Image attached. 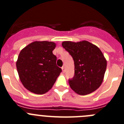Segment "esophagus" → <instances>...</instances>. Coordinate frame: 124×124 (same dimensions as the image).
Instances as JSON below:
<instances>
[{
	"mask_svg": "<svg viewBox=\"0 0 124 124\" xmlns=\"http://www.w3.org/2000/svg\"><path fill=\"white\" fill-rule=\"evenodd\" d=\"M62 71H63V73L65 72V67L64 66H63L62 67Z\"/></svg>",
	"mask_w": 124,
	"mask_h": 124,
	"instance_id": "34e87169",
	"label": "esophagus"
}]
</instances>
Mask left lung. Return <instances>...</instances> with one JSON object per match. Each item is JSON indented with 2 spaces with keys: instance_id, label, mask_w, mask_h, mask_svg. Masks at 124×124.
I'll list each match as a JSON object with an SVG mask.
<instances>
[{
  "instance_id": "8db88e82",
  "label": "left lung",
  "mask_w": 124,
  "mask_h": 124,
  "mask_svg": "<svg viewBox=\"0 0 124 124\" xmlns=\"http://www.w3.org/2000/svg\"><path fill=\"white\" fill-rule=\"evenodd\" d=\"M62 45L74 61L75 75L69 79L70 87L81 95L97 90L102 83L107 65L100 49L87 41H63Z\"/></svg>"
}]
</instances>
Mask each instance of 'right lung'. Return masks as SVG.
<instances>
[{
    "mask_svg": "<svg viewBox=\"0 0 124 124\" xmlns=\"http://www.w3.org/2000/svg\"><path fill=\"white\" fill-rule=\"evenodd\" d=\"M55 47L51 41H34L21 51L17 71L22 84L31 92L37 94L47 92L62 71L53 53Z\"/></svg>",
    "mask_w": 124,
    "mask_h": 124,
    "instance_id": "1",
    "label": "right lung"
}]
</instances>
